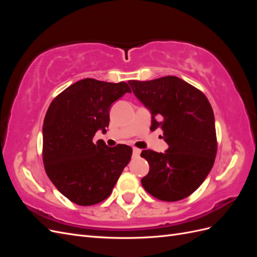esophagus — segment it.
<instances>
[{"instance_id": "esophagus-1", "label": "esophagus", "mask_w": 257, "mask_h": 257, "mask_svg": "<svg viewBox=\"0 0 257 257\" xmlns=\"http://www.w3.org/2000/svg\"><path fill=\"white\" fill-rule=\"evenodd\" d=\"M141 153H142V150H139V149H137V148H134L133 149V154H134V157H139V155H141Z\"/></svg>"}]
</instances>
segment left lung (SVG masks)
I'll use <instances>...</instances> for the list:
<instances>
[{
  "label": "left lung",
  "instance_id": "1",
  "mask_svg": "<svg viewBox=\"0 0 257 257\" xmlns=\"http://www.w3.org/2000/svg\"><path fill=\"white\" fill-rule=\"evenodd\" d=\"M132 91L151 113L153 132L161 128L165 152L144 150L150 170L144 189L164 201L190 196L205 181L216 155L213 110L196 88L176 76L149 81L130 80Z\"/></svg>",
  "mask_w": 257,
  "mask_h": 257
}]
</instances>
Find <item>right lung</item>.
Segmentation results:
<instances>
[{
	"label": "right lung",
	"mask_w": 257,
	"mask_h": 257,
	"mask_svg": "<svg viewBox=\"0 0 257 257\" xmlns=\"http://www.w3.org/2000/svg\"><path fill=\"white\" fill-rule=\"evenodd\" d=\"M125 93L126 82L85 78L69 85L52 100L43 125V161L59 192L79 206L95 205L110 195L132 157L126 145L108 147L106 133L112 104Z\"/></svg>",
	"instance_id": "add662e5"
}]
</instances>
